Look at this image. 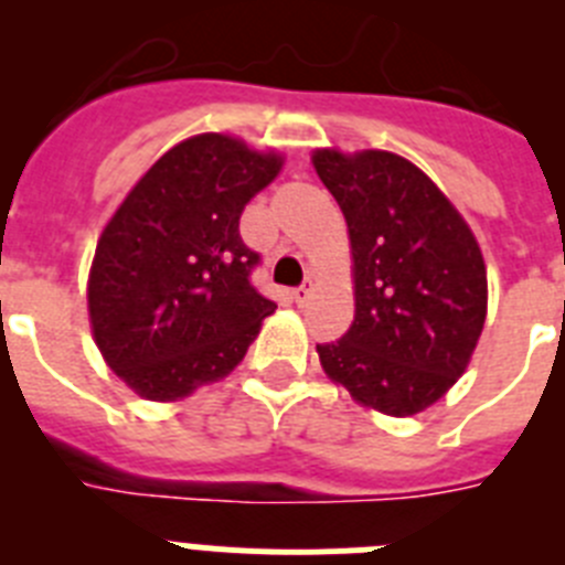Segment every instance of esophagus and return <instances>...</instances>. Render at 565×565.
<instances>
[{
  "mask_svg": "<svg viewBox=\"0 0 565 565\" xmlns=\"http://www.w3.org/2000/svg\"><path fill=\"white\" fill-rule=\"evenodd\" d=\"M311 294H313V282H311V279H306V282H302V286L294 291V299H297L299 306H306L308 299H311Z\"/></svg>",
  "mask_w": 565,
  "mask_h": 565,
  "instance_id": "1",
  "label": "esophagus"
}]
</instances>
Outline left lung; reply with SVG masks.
<instances>
[{
  "instance_id": "left-lung-1",
  "label": "left lung",
  "mask_w": 565,
  "mask_h": 565,
  "mask_svg": "<svg viewBox=\"0 0 565 565\" xmlns=\"http://www.w3.org/2000/svg\"><path fill=\"white\" fill-rule=\"evenodd\" d=\"M353 257V326L317 344L333 384L367 411L407 418L447 396L487 319L476 234L416 163L384 149H313Z\"/></svg>"
}]
</instances>
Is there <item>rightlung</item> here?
I'll use <instances>...</instances> for the list:
<instances>
[{
  "label": "right lung",
  "mask_w": 565,
  "mask_h": 565,
  "mask_svg": "<svg viewBox=\"0 0 565 565\" xmlns=\"http://www.w3.org/2000/svg\"><path fill=\"white\" fill-rule=\"evenodd\" d=\"M286 154L201 132L158 158L115 209L87 277L93 339L149 402H181L243 362L274 302L254 291L257 254L239 214Z\"/></svg>",
  "instance_id": "add662e5"
}]
</instances>
